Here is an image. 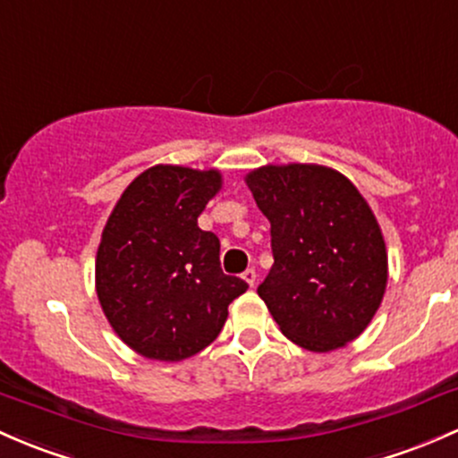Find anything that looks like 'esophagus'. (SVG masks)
<instances>
[{"label": "esophagus", "mask_w": 458, "mask_h": 458, "mask_svg": "<svg viewBox=\"0 0 458 458\" xmlns=\"http://www.w3.org/2000/svg\"><path fill=\"white\" fill-rule=\"evenodd\" d=\"M242 279L249 284V286H255V282H258V273H255V268H247V270H244Z\"/></svg>", "instance_id": "esophagus-1"}]
</instances>
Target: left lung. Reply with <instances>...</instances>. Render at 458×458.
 <instances>
[{
  "instance_id": "left-lung-1",
  "label": "left lung",
  "mask_w": 458,
  "mask_h": 458,
  "mask_svg": "<svg viewBox=\"0 0 458 458\" xmlns=\"http://www.w3.org/2000/svg\"><path fill=\"white\" fill-rule=\"evenodd\" d=\"M247 185L270 220L275 259L258 294L284 336L310 352L353 341L386 288L385 240L367 200L323 165H268Z\"/></svg>"
}]
</instances>
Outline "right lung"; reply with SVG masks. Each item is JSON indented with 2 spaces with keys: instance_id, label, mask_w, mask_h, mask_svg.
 Instances as JSON below:
<instances>
[{
  "instance_id": "right-lung-1",
  "label": "right lung",
  "mask_w": 458,
  "mask_h": 458,
  "mask_svg": "<svg viewBox=\"0 0 458 458\" xmlns=\"http://www.w3.org/2000/svg\"><path fill=\"white\" fill-rule=\"evenodd\" d=\"M220 190L216 170L155 165L124 190L96 259L98 299L126 345L183 360L214 341L249 288L220 268V240L199 216Z\"/></svg>"
}]
</instances>
